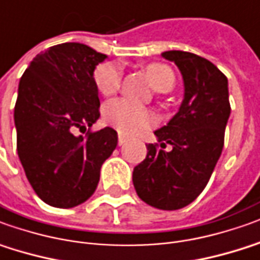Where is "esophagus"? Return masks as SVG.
Returning <instances> with one entry per match:
<instances>
[{"label":"esophagus","mask_w":260,"mask_h":260,"mask_svg":"<svg viewBox=\"0 0 260 260\" xmlns=\"http://www.w3.org/2000/svg\"><path fill=\"white\" fill-rule=\"evenodd\" d=\"M127 141L126 136H123V134H119V146H123L124 143Z\"/></svg>","instance_id":"esophagus-1"}]
</instances>
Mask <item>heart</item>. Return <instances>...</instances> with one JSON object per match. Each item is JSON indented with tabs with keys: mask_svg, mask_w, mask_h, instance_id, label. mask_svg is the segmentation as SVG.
I'll return each instance as SVG.
<instances>
[{
	"mask_svg": "<svg viewBox=\"0 0 260 260\" xmlns=\"http://www.w3.org/2000/svg\"><path fill=\"white\" fill-rule=\"evenodd\" d=\"M150 85L157 92H168L175 83L174 72L164 63H150L146 66ZM121 79V71L117 63L103 62L93 73V82L99 93L110 96L117 92ZM103 119L120 133L136 134L147 128L153 123V114L146 107L137 106L124 99H113L103 106Z\"/></svg>",
	"mask_w": 260,
	"mask_h": 260,
	"instance_id": "obj_1",
	"label": "heart"
}]
</instances>
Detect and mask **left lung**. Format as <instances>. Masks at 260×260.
I'll list each match as a JSON object with an SVG mask.
<instances>
[{
  "mask_svg": "<svg viewBox=\"0 0 260 260\" xmlns=\"http://www.w3.org/2000/svg\"><path fill=\"white\" fill-rule=\"evenodd\" d=\"M161 56L180 69L184 99L167 126L154 132L158 144L147 146V157L134 167L133 184L146 204L174 211L191 204L208 184L222 153L231 105L228 79L212 62L184 51Z\"/></svg>",
  "mask_w": 260,
  "mask_h": 260,
  "instance_id": "8db88e82",
  "label": "left lung"
}]
</instances>
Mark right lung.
Instances as JSON below:
<instances>
[{
	"label": "right lung",
	"instance_id": "1",
	"mask_svg": "<svg viewBox=\"0 0 260 260\" xmlns=\"http://www.w3.org/2000/svg\"><path fill=\"white\" fill-rule=\"evenodd\" d=\"M106 58L78 42L55 45L38 53L19 80L18 157L34 191L51 207L73 208L92 197L102 164L117 146L112 127L75 134L100 117L93 73Z\"/></svg>",
	"mask_w": 260,
	"mask_h": 260
}]
</instances>
